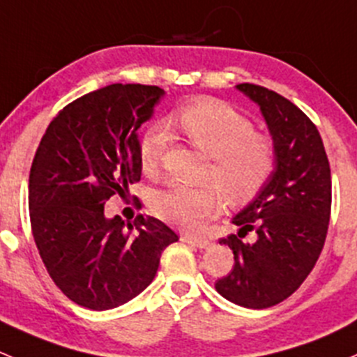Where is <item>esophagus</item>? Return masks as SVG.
<instances>
[{
    "label": "esophagus",
    "mask_w": 357,
    "mask_h": 357,
    "mask_svg": "<svg viewBox=\"0 0 357 357\" xmlns=\"http://www.w3.org/2000/svg\"><path fill=\"white\" fill-rule=\"evenodd\" d=\"M182 241L187 242V244H190V245H196V248H199V249H206L209 244H211L208 238L194 237V235H182Z\"/></svg>",
    "instance_id": "obj_1"
}]
</instances>
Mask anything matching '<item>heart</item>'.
I'll list each match as a JSON object with an SVG mask.
<instances>
[{
  "label": "heart",
  "mask_w": 357,
  "mask_h": 357,
  "mask_svg": "<svg viewBox=\"0 0 357 357\" xmlns=\"http://www.w3.org/2000/svg\"><path fill=\"white\" fill-rule=\"evenodd\" d=\"M199 151L211 156L208 178L215 183L189 187L174 183L158 190L153 209L160 218L183 230H197L222 209L223 194L230 204H244L259 192L273 174L277 151L270 137L255 132L248 116L216 99H197L168 119ZM172 135L163 125H153L139 142L144 174L161 167Z\"/></svg>",
  "instance_id": "1"
}]
</instances>
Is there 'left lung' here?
<instances>
[{"label": "left lung", "mask_w": 357, "mask_h": 357, "mask_svg": "<svg viewBox=\"0 0 357 357\" xmlns=\"http://www.w3.org/2000/svg\"><path fill=\"white\" fill-rule=\"evenodd\" d=\"M237 89L259 106L277 161L258 196L234 216L237 235L220 238L234 268L215 289L251 310L275 306L301 287L321 255L332 209V177L316 125L294 102L255 84ZM255 232L251 243L241 238Z\"/></svg>", "instance_id": "8db88e82"}]
</instances>
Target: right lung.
Returning a JSON list of instances; mask_svg holds the SVG:
<instances>
[{
	"label": "right lung",
	"mask_w": 357,
	"mask_h": 357,
	"mask_svg": "<svg viewBox=\"0 0 357 357\" xmlns=\"http://www.w3.org/2000/svg\"><path fill=\"white\" fill-rule=\"evenodd\" d=\"M165 91L112 84L65 106L29 175L36 245L58 289L79 306L113 310L148 287L178 235L153 216L106 218L105 203L141 180L137 130Z\"/></svg>",
	"instance_id": "add662e5"
}]
</instances>
